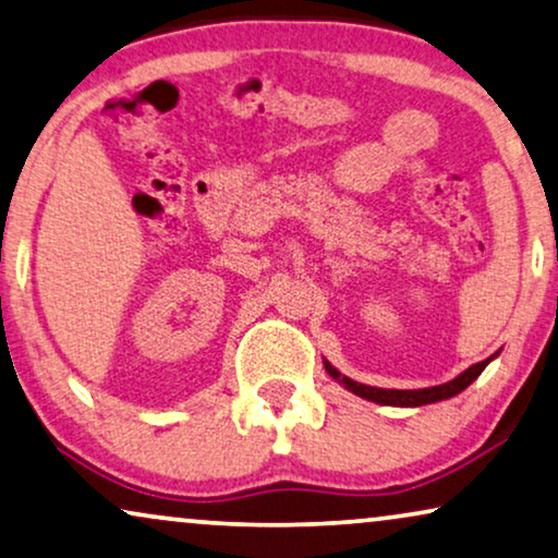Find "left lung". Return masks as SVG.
Listing matches in <instances>:
<instances>
[{
    "instance_id": "obj_1",
    "label": "left lung",
    "mask_w": 558,
    "mask_h": 558,
    "mask_svg": "<svg viewBox=\"0 0 558 558\" xmlns=\"http://www.w3.org/2000/svg\"><path fill=\"white\" fill-rule=\"evenodd\" d=\"M487 363H490V357H487V361H483V363L472 365V368L460 373V376H457L454 380H449V384L432 386V388H416V391H396V388H373V386L357 384V380H350L345 376H340V373L335 371L327 361H325V371L330 373L335 380H340V384L345 386L348 391H353L355 396H361V399L384 403V407H424V403H434V401H441V399H452V396L464 391V388H468L472 380H475L480 373L485 371Z\"/></svg>"
}]
</instances>
